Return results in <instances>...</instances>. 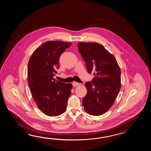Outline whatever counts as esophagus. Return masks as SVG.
Masks as SVG:
<instances>
[{
	"label": "esophagus",
	"mask_w": 151,
	"mask_h": 151,
	"mask_svg": "<svg viewBox=\"0 0 151 151\" xmlns=\"http://www.w3.org/2000/svg\"><path fill=\"white\" fill-rule=\"evenodd\" d=\"M72 85H73V86H79V85H80V83H77V82H75V81H74V82L72 83Z\"/></svg>",
	"instance_id": "34e87169"
}]
</instances>
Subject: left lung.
Here are the masks:
<instances>
[{
    "mask_svg": "<svg viewBox=\"0 0 151 151\" xmlns=\"http://www.w3.org/2000/svg\"><path fill=\"white\" fill-rule=\"evenodd\" d=\"M79 52L86 63L89 74L94 72L91 82L85 83L87 92L83 106L87 113L100 116L112 106L121 88V71L114 55L96 42L78 44Z\"/></svg>",
    "mask_w": 151,
    "mask_h": 151,
    "instance_id": "1",
    "label": "left lung"
}]
</instances>
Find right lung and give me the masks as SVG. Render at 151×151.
<instances>
[{
	"label": "right lung",
	"mask_w": 151,
	"mask_h": 151,
	"mask_svg": "<svg viewBox=\"0 0 151 151\" xmlns=\"http://www.w3.org/2000/svg\"><path fill=\"white\" fill-rule=\"evenodd\" d=\"M71 42L50 41L33 52L28 63V83L39 109L46 116L60 115L66 109L72 85L53 78L59 68V59Z\"/></svg>",
	"instance_id": "obj_1"
}]
</instances>
